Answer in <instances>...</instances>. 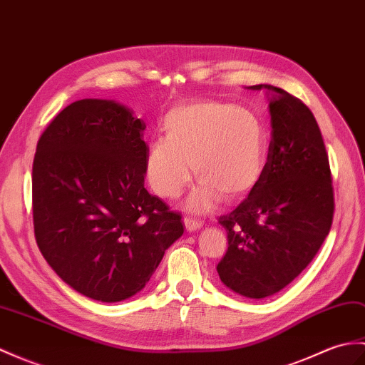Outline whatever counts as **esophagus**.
Returning <instances> with one entry per match:
<instances>
[{"label":"esophagus","mask_w":365,"mask_h":365,"mask_svg":"<svg viewBox=\"0 0 365 365\" xmlns=\"http://www.w3.org/2000/svg\"><path fill=\"white\" fill-rule=\"evenodd\" d=\"M183 224H185V228L188 232H196L202 227L200 221H197V219H194V217H190V216L183 217Z\"/></svg>","instance_id":"1"}]
</instances>
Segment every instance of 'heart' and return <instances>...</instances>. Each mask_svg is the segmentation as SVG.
I'll return each instance as SVG.
<instances>
[{
	"label": "heart",
	"mask_w": 365,
	"mask_h": 365,
	"mask_svg": "<svg viewBox=\"0 0 365 365\" xmlns=\"http://www.w3.org/2000/svg\"><path fill=\"white\" fill-rule=\"evenodd\" d=\"M163 138L150 144L146 173L160 197L174 199L191 180L190 208L205 211L224 197L238 202L257 188L267 160V132L250 108L216 99L185 101L168 110Z\"/></svg>",
	"instance_id": "1"
}]
</instances>
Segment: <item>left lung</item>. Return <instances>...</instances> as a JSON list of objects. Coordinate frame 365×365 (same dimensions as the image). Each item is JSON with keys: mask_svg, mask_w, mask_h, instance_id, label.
Instances as JSON below:
<instances>
[{"mask_svg": "<svg viewBox=\"0 0 365 365\" xmlns=\"http://www.w3.org/2000/svg\"><path fill=\"white\" fill-rule=\"evenodd\" d=\"M272 138L264 174L249 197L219 217L228 249L221 282L249 299H266L289 284L316 257L334 216V188L317 121L299 98L274 86Z\"/></svg>", "mask_w": 365, "mask_h": 365, "instance_id": "left-lung-1", "label": "left lung"}]
</instances>
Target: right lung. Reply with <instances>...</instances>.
<instances>
[{"mask_svg":"<svg viewBox=\"0 0 365 365\" xmlns=\"http://www.w3.org/2000/svg\"><path fill=\"white\" fill-rule=\"evenodd\" d=\"M146 124L106 99L65 107L40 135L32 221L41 255L66 284L115 303L141 291L182 216L144 188Z\"/></svg>","mask_w":365,"mask_h":365,"instance_id":"obj_1","label":"right lung"}]
</instances>
